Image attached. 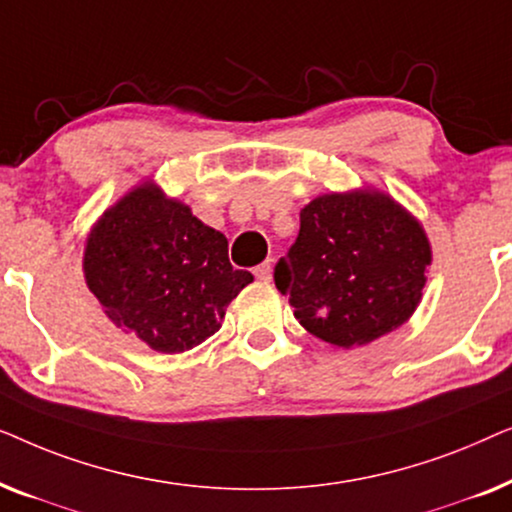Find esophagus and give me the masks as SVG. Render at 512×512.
Here are the masks:
<instances>
[{
    "label": "esophagus",
    "instance_id": "34e87169",
    "mask_svg": "<svg viewBox=\"0 0 512 512\" xmlns=\"http://www.w3.org/2000/svg\"><path fill=\"white\" fill-rule=\"evenodd\" d=\"M254 277L261 279V282H270V279H272V258H268V261H263L261 265H256Z\"/></svg>",
    "mask_w": 512,
    "mask_h": 512
}]
</instances>
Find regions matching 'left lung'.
<instances>
[{"instance_id": "obj_1", "label": "left lung", "mask_w": 512, "mask_h": 512, "mask_svg": "<svg viewBox=\"0 0 512 512\" xmlns=\"http://www.w3.org/2000/svg\"><path fill=\"white\" fill-rule=\"evenodd\" d=\"M429 263L422 226L389 195L331 193L300 212V233L275 265V286L307 331L349 349L408 321Z\"/></svg>"}]
</instances>
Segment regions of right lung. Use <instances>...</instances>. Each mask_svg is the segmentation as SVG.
<instances>
[{"label":"right lung","mask_w":512,"mask_h":512,"mask_svg":"<svg viewBox=\"0 0 512 512\" xmlns=\"http://www.w3.org/2000/svg\"><path fill=\"white\" fill-rule=\"evenodd\" d=\"M83 272L107 317L163 354L214 335L230 300L254 282L251 272L233 270L223 233L151 184L104 212Z\"/></svg>","instance_id":"add662e5"}]
</instances>
